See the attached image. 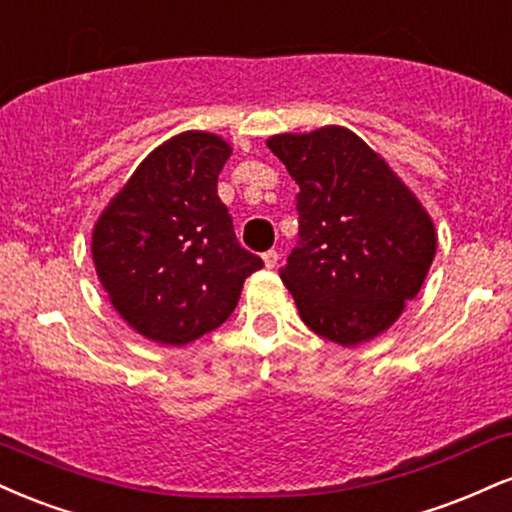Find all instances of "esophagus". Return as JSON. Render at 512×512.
<instances>
[{
	"mask_svg": "<svg viewBox=\"0 0 512 512\" xmlns=\"http://www.w3.org/2000/svg\"><path fill=\"white\" fill-rule=\"evenodd\" d=\"M278 258V251H266V254H263V263H266V268H275L278 266Z\"/></svg>",
	"mask_w": 512,
	"mask_h": 512,
	"instance_id": "obj_1",
	"label": "esophagus"
}]
</instances>
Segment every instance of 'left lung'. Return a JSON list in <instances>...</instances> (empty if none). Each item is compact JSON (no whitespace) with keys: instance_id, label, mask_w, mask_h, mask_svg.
Returning a JSON list of instances; mask_svg holds the SVG:
<instances>
[{"instance_id":"8db88e82","label":"left lung","mask_w":512,"mask_h":512,"mask_svg":"<svg viewBox=\"0 0 512 512\" xmlns=\"http://www.w3.org/2000/svg\"><path fill=\"white\" fill-rule=\"evenodd\" d=\"M299 184V242L280 268L302 321L335 345L378 338L422 290L436 227L378 150L345 126L275 134Z\"/></svg>"}]
</instances>
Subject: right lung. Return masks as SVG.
<instances>
[{"label":"right lung","mask_w":512,"mask_h":512,"mask_svg":"<svg viewBox=\"0 0 512 512\" xmlns=\"http://www.w3.org/2000/svg\"><path fill=\"white\" fill-rule=\"evenodd\" d=\"M225 138L182 131L150 150L100 210L90 254L107 299L150 342L184 347L225 323L263 261L218 196Z\"/></svg>","instance_id":"1"}]
</instances>
